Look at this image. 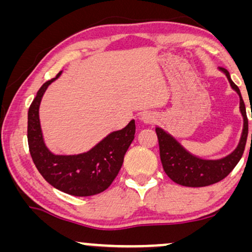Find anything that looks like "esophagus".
Listing matches in <instances>:
<instances>
[{
    "label": "esophagus",
    "instance_id": "1",
    "mask_svg": "<svg viewBox=\"0 0 252 252\" xmlns=\"http://www.w3.org/2000/svg\"><path fill=\"white\" fill-rule=\"evenodd\" d=\"M156 120H158V117H156L155 114H153V112H146V114H143L142 116H141V121L146 124L155 123Z\"/></svg>",
    "mask_w": 252,
    "mask_h": 252
}]
</instances>
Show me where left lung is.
Returning <instances> with one entry per match:
<instances>
[{"label":"left lung","instance_id":"8db88e82","mask_svg":"<svg viewBox=\"0 0 252 252\" xmlns=\"http://www.w3.org/2000/svg\"><path fill=\"white\" fill-rule=\"evenodd\" d=\"M220 70L226 74L231 88L239 94V109H241L243 120H244L241 141H239L237 148L230 155L219 158V160H204V158H196L187 152L173 136L167 134L164 130L161 128L155 129L158 138L160 158L163 170L173 181L182 185V186L204 187L219 182L232 172L244 153L249 131L245 104L238 86L231 80L227 70L222 67H220Z\"/></svg>","mask_w":252,"mask_h":252}]
</instances>
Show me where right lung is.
Wrapping results in <instances>:
<instances>
[{"instance_id":"right-lung-1","label":"right lung","mask_w":252,"mask_h":252,"mask_svg":"<svg viewBox=\"0 0 252 252\" xmlns=\"http://www.w3.org/2000/svg\"><path fill=\"white\" fill-rule=\"evenodd\" d=\"M56 78L46 82L37 91L28 110V147L33 162L48 184L67 194L94 195L105 190L115 180L123 164L124 155L135 136V121L122 130L114 131L89 152L78 155H54L43 142L39 106L46 89Z\"/></svg>"}]
</instances>
